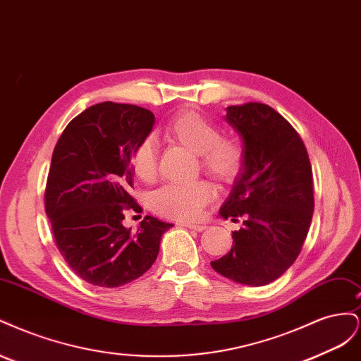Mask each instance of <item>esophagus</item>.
<instances>
[{"instance_id": "34e87169", "label": "esophagus", "mask_w": 361, "mask_h": 361, "mask_svg": "<svg viewBox=\"0 0 361 361\" xmlns=\"http://www.w3.org/2000/svg\"><path fill=\"white\" fill-rule=\"evenodd\" d=\"M182 226H183V227H187V228H191V231H195V232H203L204 228H206V226H203V224H191V223H182Z\"/></svg>"}]
</instances>
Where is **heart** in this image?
<instances>
[{
  "instance_id": "b5f03b06",
  "label": "heart",
  "mask_w": 361,
  "mask_h": 361,
  "mask_svg": "<svg viewBox=\"0 0 361 361\" xmlns=\"http://www.w3.org/2000/svg\"><path fill=\"white\" fill-rule=\"evenodd\" d=\"M164 134L171 141L200 155L202 167L221 182H232L243 169V149L235 140L221 138V130L197 111L185 110L167 123ZM130 167L135 176L149 182L158 170V145L154 137H146L130 154ZM214 199V191L206 180L164 185L150 195L155 212L180 221H194L203 207Z\"/></svg>"
}]
</instances>
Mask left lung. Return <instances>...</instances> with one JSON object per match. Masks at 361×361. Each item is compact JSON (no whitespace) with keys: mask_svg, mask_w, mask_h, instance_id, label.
Listing matches in <instances>:
<instances>
[{"mask_svg":"<svg viewBox=\"0 0 361 361\" xmlns=\"http://www.w3.org/2000/svg\"><path fill=\"white\" fill-rule=\"evenodd\" d=\"M226 122L243 140L244 164L220 209L243 227L211 267L248 286L277 280L298 257L312 223L313 174L298 133L274 108L259 102L227 106Z\"/></svg>","mask_w":361,"mask_h":361,"instance_id":"obj_1","label":"left lung"}]
</instances>
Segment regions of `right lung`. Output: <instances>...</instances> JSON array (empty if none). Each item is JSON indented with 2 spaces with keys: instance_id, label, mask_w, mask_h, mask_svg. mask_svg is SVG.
<instances>
[{
  "instance_id": "add662e5",
  "label": "right lung",
  "mask_w": 361,
  "mask_h": 361,
  "mask_svg": "<svg viewBox=\"0 0 361 361\" xmlns=\"http://www.w3.org/2000/svg\"><path fill=\"white\" fill-rule=\"evenodd\" d=\"M154 125L146 108L101 102L72 120L52 152L45 211L54 239L75 274L93 286L118 288L143 276L173 227L150 215L135 232L122 224L126 209H141L128 192L130 154Z\"/></svg>"
}]
</instances>
